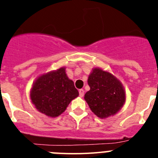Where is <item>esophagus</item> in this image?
I'll return each instance as SVG.
<instances>
[{
  "label": "esophagus",
  "mask_w": 158,
  "mask_h": 158,
  "mask_svg": "<svg viewBox=\"0 0 158 158\" xmlns=\"http://www.w3.org/2000/svg\"><path fill=\"white\" fill-rule=\"evenodd\" d=\"M84 93H85V91H84V89H80L79 90V96H81V97H83L84 96Z\"/></svg>",
  "instance_id": "1"
}]
</instances>
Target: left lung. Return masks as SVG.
Wrapping results in <instances>:
<instances>
[{
  "mask_svg": "<svg viewBox=\"0 0 158 158\" xmlns=\"http://www.w3.org/2000/svg\"><path fill=\"white\" fill-rule=\"evenodd\" d=\"M90 90L85 100L90 109L100 118H107L120 110L125 102L122 84L110 73L95 68L88 79Z\"/></svg>",
  "mask_w": 158,
  "mask_h": 158,
  "instance_id": "8db88e82",
  "label": "left lung"
}]
</instances>
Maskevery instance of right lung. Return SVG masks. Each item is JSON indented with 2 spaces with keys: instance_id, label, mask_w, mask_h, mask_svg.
I'll list each match as a JSON object with an SVG mask.
<instances>
[{
  "instance_id": "1",
  "label": "right lung",
  "mask_w": 158,
  "mask_h": 158,
  "mask_svg": "<svg viewBox=\"0 0 158 158\" xmlns=\"http://www.w3.org/2000/svg\"><path fill=\"white\" fill-rule=\"evenodd\" d=\"M79 93L69 80L65 68L38 78L32 86L31 99L37 110L50 117H57L66 109Z\"/></svg>"
}]
</instances>
